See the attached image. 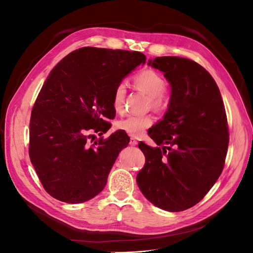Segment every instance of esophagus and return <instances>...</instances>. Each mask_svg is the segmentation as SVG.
<instances>
[{
	"label": "esophagus",
	"instance_id": "obj_1",
	"mask_svg": "<svg viewBox=\"0 0 253 253\" xmlns=\"http://www.w3.org/2000/svg\"><path fill=\"white\" fill-rule=\"evenodd\" d=\"M137 143H138V141H137L135 138H133V137H131V138H129V144H131V145H136Z\"/></svg>",
	"mask_w": 253,
	"mask_h": 253
}]
</instances>
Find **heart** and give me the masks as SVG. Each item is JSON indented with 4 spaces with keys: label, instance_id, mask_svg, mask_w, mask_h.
<instances>
[{
    "label": "heart",
    "instance_id": "1",
    "mask_svg": "<svg viewBox=\"0 0 253 253\" xmlns=\"http://www.w3.org/2000/svg\"><path fill=\"white\" fill-rule=\"evenodd\" d=\"M134 87L149 96V106L156 112H165L171 103V94L167 90V81L162 75L154 70H143L136 74L133 78ZM126 97V85L119 82L113 91V108L121 112L125 108ZM151 115H128L117 121L116 127L129 136L139 137L144 134L153 125Z\"/></svg>",
    "mask_w": 253,
    "mask_h": 253
}]
</instances>
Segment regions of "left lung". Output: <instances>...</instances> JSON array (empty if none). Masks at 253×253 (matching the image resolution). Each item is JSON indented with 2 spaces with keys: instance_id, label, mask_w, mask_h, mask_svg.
<instances>
[{
  "instance_id": "1",
  "label": "left lung",
  "mask_w": 253,
  "mask_h": 253,
  "mask_svg": "<svg viewBox=\"0 0 253 253\" xmlns=\"http://www.w3.org/2000/svg\"><path fill=\"white\" fill-rule=\"evenodd\" d=\"M149 65L171 84V103L152 127L158 147L140 142L145 164L137 185L148 201L171 212L200 203L223 172L229 144L225 105L216 82L194 61L157 57Z\"/></svg>"
}]
</instances>
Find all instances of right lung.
<instances>
[{
    "mask_svg": "<svg viewBox=\"0 0 253 253\" xmlns=\"http://www.w3.org/2000/svg\"><path fill=\"white\" fill-rule=\"evenodd\" d=\"M145 60L139 51L82 47L52 68L29 122L30 162L50 196L80 204L104 189L129 138L117 131L91 143L94 133L108 132L115 86Z\"/></svg>",
    "mask_w": 253,
    "mask_h": 253,
    "instance_id": "right-lung-1",
    "label": "right lung"
}]
</instances>
